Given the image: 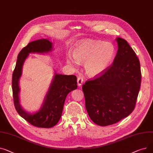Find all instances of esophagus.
Listing matches in <instances>:
<instances>
[{
	"instance_id": "obj_1",
	"label": "esophagus",
	"mask_w": 153,
	"mask_h": 153,
	"mask_svg": "<svg viewBox=\"0 0 153 153\" xmlns=\"http://www.w3.org/2000/svg\"><path fill=\"white\" fill-rule=\"evenodd\" d=\"M83 83V79L82 78V76H79L78 77V79H77V83H78V86H82V84Z\"/></svg>"
}]
</instances>
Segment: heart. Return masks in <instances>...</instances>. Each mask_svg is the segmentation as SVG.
<instances>
[{"instance_id": "b5f03b06", "label": "heart", "mask_w": 153, "mask_h": 153, "mask_svg": "<svg viewBox=\"0 0 153 153\" xmlns=\"http://www.w3.org/2000/svg\"><path fill=\"white\" fill-rule=\"evenodd\" d=\"M115 49L109 42L101 40L84 39L75 45L73 55L67 53L68 64L75 67L84 63L86 73L91 77L100 76L107 70L114 59Z\"/></svg>"}]
</instances>
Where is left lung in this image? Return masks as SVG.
Returning a JSON list of instances; mask_svg holds the SVG:
<instances>
[{"instance_id":"obj_1","label":"left lung","mask_w":153,"mask_h":153,"mask_svg":"<svg viewBox=\"0 0 153 153\" xmlns=\"http://www.w3.org/2000/svg\"><path fill=\"white\" fill-rule=\"evenodd\" d=\"M118 50L112 65L100 77L88 81L82 89L91 120L107 126L134 110L141 86L140 64L127 41L117 38Z\"/></svg>"}]
</instances>
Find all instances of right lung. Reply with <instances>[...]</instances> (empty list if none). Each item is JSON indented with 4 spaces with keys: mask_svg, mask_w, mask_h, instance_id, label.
Returning a JSON list of instances; mask_svg holds the SVG:
<instances>
[{
    "mask_svg": "<svg viewBox=\"0 0 153 153\" xmlns=\"http://www.w3.org/2000/svg\"><path fill=\"white\" fill-rule=\"evenodd\" d=\"M53 43L48 39H38L30 42L18 55L16 66L12 75V91L15 109L25 120L35 127L51 128L58 123L62 114L67 94L77 88L76 76L54 73L49 90L39 111L30 113L20 104L19 81L25 60L31 53H48L52 51Z\"/></svg>",
    "mask_w": 153,
    "mask_h": 153,
    "instance_id": "add662e5",
    "label": "right lung"
}]
</instances>
